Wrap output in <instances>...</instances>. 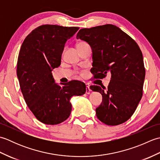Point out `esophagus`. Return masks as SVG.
Listing matches in <instances>:
<instances>
[{"label":"esophagus","instance_id":"1","mask_svg":"<svg viewBox=\"0 0 160 160\" xmlns=\"http://www.w3.org/2000/svg\"><path fill=\"white\" fill-rule=\"evenodd\" d=\"M86 87H87V88H86V93L89 94L91 93V89L89 88V84H86Z\"/></svg>","mask_w":160,"mask_h":160}]
</instances>
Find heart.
Segmentation results:
<instances>
[{
    "mask_svg": "<svg viewBox=\"0 0 160 160\" xmlns=\"http://www.w3.org/2000/svg\"><path fill=\"white\" fill-rule=\"evenodd\" d=\"M84 43H85V42H79V43H78V45H82V44H84Z\"/></svg>",
    "mask_w": 160,
    "mask_h": 160,
    "instance_id": "1",
    "label": "heart"
}]
</instances>
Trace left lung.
I'll list each match as a JSON object with an SVG mask.
<instances>
[{
  "label": "left lung",
  "mask_w": 160,
  "mask_h": 160,
  "mask_svg": "<svg viewBox=\"0 0 160 160\" xmlns=\"http://www.w3.org/2000/svg\"><path fill=\"white\" fill-rule=\"evenodd\" d=\"M76 38L87 42L92 50L91 72L95 78L111 75L108 88L92 85L102 96L96 115L105 124L124 123L136 109L142 97L145 68L142 53L135 40L115 25L81 29Z\"/></svg>",
  "instance_id": "1"
}]
</instances>
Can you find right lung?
I'll use <instances>...</instances> for the list:
<instances>
[{
	"mask_svg": "<svg viewBox=\"0 0 160 160\" xmlns=\"http://www.w3.org/2000/svg\"><path fill=\"white\" fill-rule=\"evenodd\" d=\"M79 28L44 25L33 29L20 47L17 76L29 109L43 124H58L71 112L70 100L86 92L82 82L72 80L60 86L52 71L58 67L64 45Z\"/></svg>",
	"mask_w": 160,
	"mask_h": 160,
	"instance_id": "obj_1",
	"label": "right lung"
}]
</instances>
